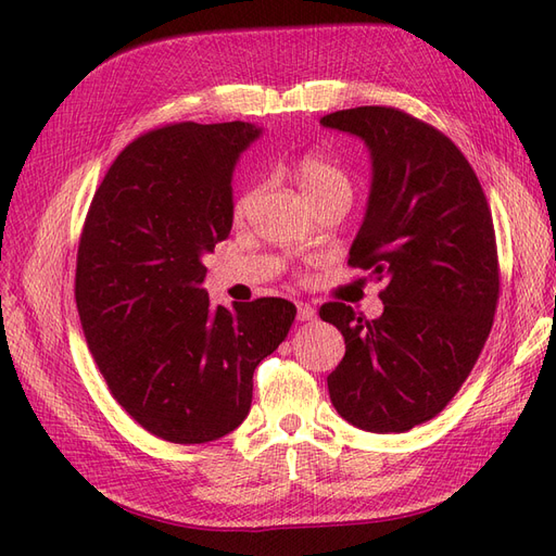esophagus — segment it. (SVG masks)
I'll use <instances>...</instances> for the list:
<instances>
[{"label":"esophagus","mask_w":556,"mask_h":556,"mask_svg":"<svg viewBox=\"0 0 556 556\" xmlns=\"http://www.w3.org/2000/svg\"><path fill=\"white\" fill-rule=\"evenodd\" d=\"M317 313L311 304H296V319H301V323H311V319H315Z\"/></svg>","instance_id":"obj_1"}]
</instances>
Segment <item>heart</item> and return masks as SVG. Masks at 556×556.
<instances>
[{
  "instance_id": "obj_1",
  "label": "heart",
  "mask_w": 556,
  "mask_h": 556,
  "mask_svg": "<svg viewBox=\"0 0 556 556\" xmlns=\"http://www.w3.org/2000/svg\"><path fill=\"white\" fill-rule=\"evenodd\" d=\"M292 174L296 178V182L301 185V190L306 192V197L313 201V204H325V201H333V199H352V180L345 174V169H341L339 164L333 160L317 155V153H308L304 157H299L292 166ZM257 190L245 192L239 204H237V215L241 217L250 204L255 199Z\"/></svg>"
}]
</instances>
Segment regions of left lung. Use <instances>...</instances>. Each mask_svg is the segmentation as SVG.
I'll return each mask as SVG.
<instances>
[{
    "label": "left lung",
    "mask_w": 556,
    "mask_h": 556,
    "mask_svg": "<svg viewBox=\"0 0 556 556\" xmlns=\"http://www.w3.org/2000/svg\"><path fill=\"white\" fill-rule=\"evenodd\" d=\"M371 153V192L350 266L382 280L376 319L329 301L319 317L343 333L329 396L364 431L403 433L439 415L492 331L498 255L492 211L462 150L392 106L325 115Z\"/></svg>",
    "instance_id": "1"
}]
</instances>
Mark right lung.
I'll list each match as a JSON object with an SVG mask.
<instances>
[{"label": "right lung", "instance_id": "obj_1", "mask_svg": "<svg viewBox=\"0 0 556 556\" xmlns=\"http://www.w3.org/2000/svg\"><path fill=\"white\" fill-rule=\"evenodd\" d=\"M248 123L166 125L134 139L99 185L76 257V308L113 399L146 431L208 443L250 413L252 374L296 308L211 306L201 257L231 231V172Z\"/></svg>", "mask_w": 556, "mask_h": 556}]
</instances>
